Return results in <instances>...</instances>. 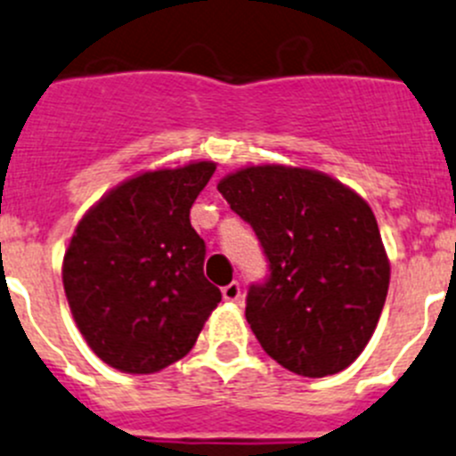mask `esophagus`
Instances as JSON below:
<instances>
[{
	"mask_svg": "<svg viewBox=\"0 0 456 456\" xmlns=\"http://www.w3.org/2000/svg\"><path fill=\"white\" fill-rule=\"evenodd\" d=\"M240 294H242L240 285H238L236 281L229 282V285L223 287V298H224V300H232V303H233V300L240 298Z\"/></svg>",
	"mask_w": 456,
	"mask_h": 456,
	"instance_id": "obj_1",
	"label": "esophagus"
}]
</instances>
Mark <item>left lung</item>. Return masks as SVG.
I'll list each match as a JSON object with an SVG mask.
<instances>
[{"mask_svg":"<svg viewBox=\"0 0 456 456\" xmlns=\"http://www.w3.org/2000/svg\"><path fill=\"white\" fill-rule=\"evenodd\" d=\"M218 191L267 258L245 307L263 350L300 377L346 370L372 338L390 285L368 202L330 175L281 165L227 175Z\"/></svg>","mask_w":456,"mask_h":456,"instance_id":"1","label":"left lung"}]
</instances>
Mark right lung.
<instances>
[{"mask_svg":"<svg viewBox=\"0 0 456 456\" xmlns=\"http://www.w3.org/2000/svg\"><path fill=\"white\" fill-rule=\"evenodd\" d=\"M214 162L147 171L106 193L64 256V291L91 350L110 368L151 374L191 352L223 294L205 278L189 211Z\"/></svg>","mask_w":456,"mask_h":456,"instance_id":"obj_1","label":"right lung"}]
</instances>
